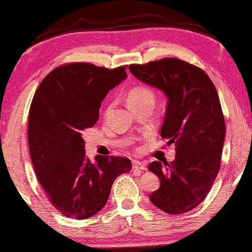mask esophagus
<instances>
[{"label": "esophagus", "instance_id": "obj_1", "mask_svg": "<svg viewBox=\"0 0 252 252\" xmlns=\"http://www.w3.org/2000/svg\"><path fill=\"white\" fill-rule=\"evenodd\" d=\"M132 170L133 171H144V170H146V167L144 164L141 163V161L132 160Z\"/></svg>", "mask_w": 252, "mask_h": 252}]
</instances>
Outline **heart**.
Wrapping results in <instances>:
<instances>
[{
  "label": "heart",
  "mask_w": 252,
  "mask_h": 252,
  "mask_svg": "<svg viewBox=\"0 0 252 252\" xmlns=\"http://www.w3.org/2000/svg\"><path fill=\"white\" fill-rule=\"evenodd\" d=\"M154 100H155L154 93H152L149 88L143 87V86H138V87L132 88L131 91L129 92V95H128V102L130 106L146 102V101H154Z\"/></svg>",
  "instance_id": "heart-1"
}]
</instances>
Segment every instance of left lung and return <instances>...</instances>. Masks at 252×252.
<instances>
[{
    "label": "left lung",
    "mask_w": 252,
    "mask_h": 252,
    "mask_svg": "<svg viewBox=\"0 0 252 252\" xmlns=\"http://www.w3.org/2000/svg\"><path fill=\"white\" fill-rule=\"evenodd\" d=\"M129 69L166 95L160 135L176 145L174 161L149 165L160 179L150 200L167 214H184L205 200L221 166L225 124L219 94L203 69L178 58L132 63Z\"/></svg>",
    "instance_id": "1"
}]
</instances>
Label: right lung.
<instances>
[{
    "label": "right lung",
    "mask_w": 252,
    "mask_h": 252,
    "mask_svg": "<svg viewBox=\"0 0 252 252\" xmlns=\"http://www.w3.org/2000/svg\"><path fill=\"white\" fill-rule=\"evenodd\" d=\"M91 63H63L40 82L29 110L28 142L37 179L63 215L85 220L106 205L113 183L131 170L129 158L86 157L82 132L98 120L108 92L126 76Z\"/></svg>",
    "instance_id": "obj_1"
}]
</instances>
